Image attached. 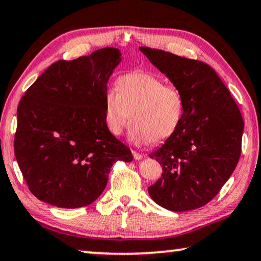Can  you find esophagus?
<instances>
[{
	"label": "esophagus",
	"instance_id": "esophagus-1",
	"mask_svg": "<svg viewBox=\"0 0 261 261\" xmlns=\"http://www.w3.org/2000/svg\"><path fill=\"white\" fill-rule=\"evenodd\" d=\"M132 154H133V156H134V159H135V160H141V159H142V154L138 153V151L133 150V151H132Z\"/></svg>",
	"mask_w": 261,
	"mask_h": 261
}]
</instances>
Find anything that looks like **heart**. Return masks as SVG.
Here are the masks:
<instances>
[{
	"label": "heart",
	"mask_w": 261,
	"mask_h": 261,
	"mask_svg": "<svg viewBox=\"0 0 261 261\" xmlns=\"http://www.w3.org/2000/svg\"><path fill=\"white\" fill-rule=\"evenodd\" d=\"M186 102L181 90L146 72H129L103 95V118L108 130L120 135L132 118L129 136L142 144L166 141L181 126Z\"/></svg>",
	"instance_id": "heart-1"
}]
</instances>
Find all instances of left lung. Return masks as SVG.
Listing matches in <instances>:
<instances>
[{
	"instance_id": "1",
	"label": "left lung",
	"mask_w": 261,
	"mask_h": 261,
	"mask_svg": "<svg viewBox=\"0 0 261 261\" xmlns=\"http://www.w3.org/2000/svg\"><path fill=\"white\" fill-rule=\"evenodd\" d=\"M140 51L181 90L186 102L177 132L149 154L163 172L148 192L167 210L198 209L218 194L237 167L242 114L207 64L146 46H140Z\"/></svg>"
}]
</instances>
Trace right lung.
<instances>
[{
    "label": "right lung",
    "mask_w": 261,
    "mask_h": 261,
    "mask_svg": "<svg viewBox=\"0 0 261 261\" xmlns=\"http://www.w3.org/2000/svg\"><path fill=\"white\" fill-rule=\"evenodd\" d=\"M120 62L115 47L58 61L22 97L15 156L39 200L65 209L90 205L106 188L113 163L133 160L103 118L108 79Z\"/></svg>",
    "instance_id": "1"
}]
</instances>
